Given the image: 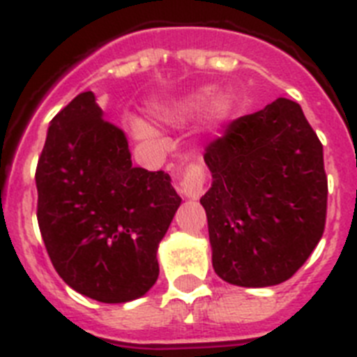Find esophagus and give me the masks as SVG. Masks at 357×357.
Wrapping results in <instances>:
<instances>
[{
    "label": "esophagus",
    "mask_w": 357,
    "mask_h": 357,
    "mask_svg": "<svg viewBox=\"0 0 357 357\" xmlns=\"http://www.w3.org/2000/svg\"><path fill=\"white\" fill-rule=\"evenodd\" d=\"M207 173L206 168L200 162H191L188 168L184 169V176L181 181V193L185 198H200L204 195V188H206Z\"/></svg>",
    "instance_id": "esophagus-1"
}]
</instances>
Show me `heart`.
<instances>
[{
	"instance_id": "b5f03b06",
	"label": "heart",
	"mask_w": 357,
	"mask_h": 357,
	"mask_svg": "<svg viewBox=\"0 0 357 357\" xmlns=\"http://www.w3.org/2000/svg\"><path fill=\"white\" fill-rule=\"evenodd\" d=\"M206 102H207V93H198V94H193V96L185 98V100H182V102L178 103H168V105L155 107V114L159 116L160 119L169 123L184 121L185 118H189V116H193L195 112L202 110V107L206 105ZM229 109H230L229 98L220 96L214 100L213 107H211V114H213L214 119H222L225 118ZM134 132L139 135V137H143V139H153V137L157 135L155 128L144 121H135Z\"/></svg>"
}]
</instances>
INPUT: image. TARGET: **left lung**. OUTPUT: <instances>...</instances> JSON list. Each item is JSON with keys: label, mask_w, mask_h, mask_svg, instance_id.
<instances>
[{"label": "left lung", "mask_w": 357, "mask_h": 357, "mask_svg": "<svg viewBox=\"0 0 357 357\" xmlns=\"http://www.w3.org/2000/svg\"><path fill=\"white\" fill-rule=\"evenodd\" d=\"M213 268L225 282L266 288L307 261L326 229L324 146L286 98L230 121L206 148Z\"/></svg>", "instance_id": "obj_1"}]
</instances>
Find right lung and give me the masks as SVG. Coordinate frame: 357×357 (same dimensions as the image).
Wrapping results in <instances>:
<instances>
[{"instance_id": "obj_1", "label": "right lung", "mask_w": 357, "mask_h": 357, "mask_svg": "<svg viewBox=\"0 0 357 357\" xmlns=\"http://www.w3.org/2000/svg\"><path fill=\"white\" fill-rule=\"evenodd\" d=\"M37 222L56 273L105 304L143 296L181 197L164 172L134 168L127 135L91 91L52 119L37 162Z\"/></svg>"}]
</instances>
